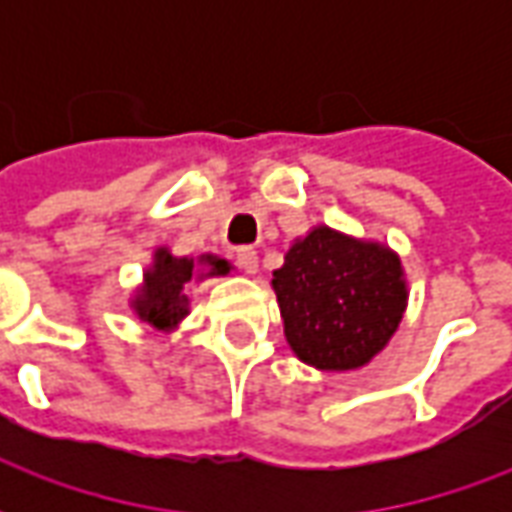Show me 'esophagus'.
<instances>
[{
	"instance_id": "1",
	"label": "esophagus",
	"mask_w": 512,
	"mask_h": 512,
	"mask_svg": "<svg viewBox=\"0 0 512 512\" xmlns=\"http://www.w3.org/2000/svg\"><path fill=\"white\" fill-rule=\"evenodd\" d=\"M235 260H238V266L244 268L246 274H255L257 271V252L252 246H241V249L235 252Z\"/></svg>"
}]
</instances>
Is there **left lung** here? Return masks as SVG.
<instances>
[{
  "instance_id": "obj_1",
  "label": "left lung",
  "mask_w": 512,
  "mask_h": 512,
  "mask_svg": "<svg viewBox=\"0 0 512 512\" xmlns=\"http://www.w3.org/2000/svg\"><path fill=\"white\" fill-rule=\"evenodd\" d=\"M285 337L304 365L359 370L392 340L406 312L400 257L384 244L312 227L274 271Z\"/></svg>"
}]
</instances>
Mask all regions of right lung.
<instances>
[{
  "mask_svg": "<svg viewBox=\"0 0 512 512\" xmlns=\"http://www.w3.org/2000/svg\"><path fill=\"white\" fill-rule=\"evenodd\" d=\"M230 263L216 255L175 257L167 246L156 249L153 266L145 271V282L136 290L131 307L139 321L150 323L158 332H172L189 315V296L186 285L205 277H224L230 274Z\"/></svg>",
  "mask_w": 512,
  "mask_h": 512,
  "instance_id": "add662e5",
  "label": "right lung"
}]
</instances>
